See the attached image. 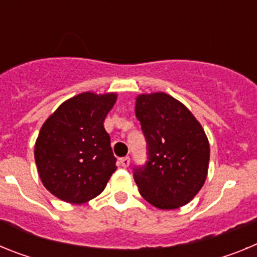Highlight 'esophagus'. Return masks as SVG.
Instances as JSON below:
<instances>
[{"label":"esophagus","mask_w":257,"mask_h":257,"mask_svg":"<svg viewBox=\"0 0 257 257\" xmlns=\"http://www.w3.org/2000/svg\"><path fill=\"white\" fill-rule=\"evenodd\" d=\"M119 163H121L122 167H124V169H126V167H128V166H130V158H128V157H123V158H121V160H119Z\"/></svg>","instance_id":"esophagus-1"}]
</instances>
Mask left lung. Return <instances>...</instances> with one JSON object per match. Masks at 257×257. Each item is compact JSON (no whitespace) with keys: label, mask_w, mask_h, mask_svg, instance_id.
<instances>
[{"label":"left lung","mask_w":257,"mask_h":257,"mask_svg":"<svg viewBox=\"0 0 257 257\" xmlns=\"http://www.w3.org/2000/svg\"><path fill=\"white\" fill-rule=\"evenodd\" d=\"M135 114L148 143V162L134 169L140 194L161 210L187 205L207 178L205 130L187 106L165 92L139 95Z\"/></svg>","instance_id":"obj_1"}]
</instances>
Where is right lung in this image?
<instances>
[{"mask_svg": "<svg viewBox=\"0 0 257 257\" xmlns=\"http://www.w3.org/2000/svg\"><path fill=\"white\" fill-rule=\"evenodd\" d=\"M117 94L82 92L60 104L41 127L35 160L44 187L61 201L81 205L105 189L117 170L104 119Z\"/></svg>", "mask_w": 257, "mask_h": 257, "instance_id": "add662e5", "label": "right lung"}]
</instances>
